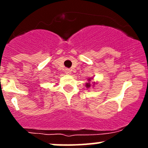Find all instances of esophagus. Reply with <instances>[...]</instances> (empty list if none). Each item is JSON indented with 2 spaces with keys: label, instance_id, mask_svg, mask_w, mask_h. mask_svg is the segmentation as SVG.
<instances>
[{
  "label": "esophagus",
  "instance_id": "obj_1",
  "mask_svg": "<svg viewBox=\"0 0 148 148\" xmlns=\"http://www.w3.org/2000/svg\"><path fill=\"white\" fill-rule=\"evenodd\" d=\"M65 72H66V74H71V70H70L69 69H66Z\"/></svg>",
  "mask_w": 148,
  "mask_h": 148
}]
</instances>
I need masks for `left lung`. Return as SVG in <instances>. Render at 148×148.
<instances>
[{"label":"left lung","instance_id":"1","mask_svg":"<svg viewBox=\"0 0 148 148\" xmlns=\"http://www.w3.org/2000/svg\"><path fill=\"white\" fill-rule=\"evenodd\" d=\"M89 81H90V79H89ZM86 87H89V86H90V83H88V84H86Z\"/></svg>","mask_w":148,"mask_h":148}]
</instances>
